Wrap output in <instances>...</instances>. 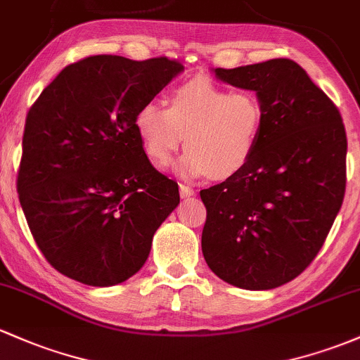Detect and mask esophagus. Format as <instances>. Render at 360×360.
Returning a JSON list of instances; mask_svg holds the SVG:
<instances>
[{
    "mask_svg": "<svg viewBox=\"0 0 360 360\" xmlns=\"http://www.w3.org/2000/svg\"><path fill=\"white\" fill-rule=\"evenodd\" d=\"M195 194L194 188L187 184H180V197L181 199H187V197H192Z\"/></svg>",
    "mask_w": 360,
    "mask_h": 360,
    "instance_id": "obj_1",
    "label": "esophagus"
}]
</instances>
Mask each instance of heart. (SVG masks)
<instances>
[{
    "instance_id": "b5f03b06",
    "label": "heart",
    "mask_w": 360,
    "mask_h": 360,
    "mask_svg": "<svg viewBox=\"0 0 360 360\" xmlns=\"http://www.w3.org/2000/svg\"><path fill=\"white\" fill-rule=\"evenodd\" d=\"M264 125L256 92L230 91L206 77L176 87L169 108L146 101L135 111V130L156 165L169 163L185 141L180 175H235L250 161Z\"/></svg>"
}]
</instances>
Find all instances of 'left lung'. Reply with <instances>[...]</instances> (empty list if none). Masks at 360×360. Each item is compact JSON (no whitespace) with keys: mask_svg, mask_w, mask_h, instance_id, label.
<instances>
[{"mask_svg":"<svg viewBox=\"0 0 360 360\" xmlns=\"http://www.w3.org/2000/svg\"><path fill=\"white\" fill-rule=\"evenodd\" d=\"M214 73L256 92L264 125L249 163L200 191L202 254L226 283L271 290L311 264L342 207L345 127L333 101L287 58Z\"/></svg>","mask_w":360,"mask_h":360,"instance_id":"obj_1","label":"left lung"}]
</instances>
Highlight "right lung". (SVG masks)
Returning <instances> with one entry per match:
<instances>
[{
  "instance_id": "1",
  "label": "right lung",
  "mask_w": 360,
  "mask_h": 360,
  "mask_svg": "<svg viewBox=\"0 0 360 360\" xmlns=\"http://www.w3.org/2000/svg\"><path fill=\"white\" fill-rule=\"evenodd\" d=\"M181 70L166 56H89L65 67L29 110L18 199L56 271L113 287L144 266L180 195L146 156L135 111Z\"/></svg>"
}]
</instances>
